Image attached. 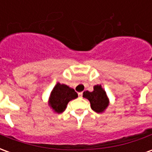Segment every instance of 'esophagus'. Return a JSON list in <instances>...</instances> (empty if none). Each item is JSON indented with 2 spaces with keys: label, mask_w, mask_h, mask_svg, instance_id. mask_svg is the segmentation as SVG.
I'll return each instance as SVG.
<instances>
[{
  "label": "esophagus",
  "mask_w": 152,
  "mask_h": 152,
  "mask_svg": "<svg viewBox=\"0 0 152 152\" xmlns=\"http://www.w3.org/2000/svg\"><path fill=\"white\" fill-rule=\"evenodd\" d=\"M78 95H79L80 98H81V97H82V95H83V93H82V92L78 93Z\"/></svg>",
  "instance_id": "1"
}]
</instances>
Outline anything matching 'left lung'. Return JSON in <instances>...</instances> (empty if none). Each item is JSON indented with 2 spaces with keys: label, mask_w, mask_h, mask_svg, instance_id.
Returning <instances> with one entry per match:
<instances>
[{
  "label": "left lung",
  "mask_w": 152,
  "mask_h": 152,
  "mask_svg": "<svg viewBox=\"0 0 152 152\" xmlns=\"http://www.w3.org/2000/svg\"><path fill=\"white\" fill-rule=\"evenodd\" d=\"M83 97L88 99L90 102V107L92 110L98 113H102L109 106V99L105 89L101 85H96L94 86L92 92L85 91L83 93Z\"/></svg>",
  "instance_id": "obj_1"
}]
</instances>
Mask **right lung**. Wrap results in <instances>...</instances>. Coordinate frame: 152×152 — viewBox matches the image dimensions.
<instances>
[{
	"instance_id": "add662e5",
	"label": "right lung",
	"mask_w": 152,
	"mask_h": 152,
	"mask_svg": "<svg viewBox=\"0 0 152 152\" xmlns=\"http://www.w3.org/2000/svg\"><path fill=\"white\" fill-rule=\"evenodd\" d=\"M78 97L74 89L58 82L50 93L48 104L55 113H62L66 108L67 103Z\"/></svg>"
}]
</instances>
